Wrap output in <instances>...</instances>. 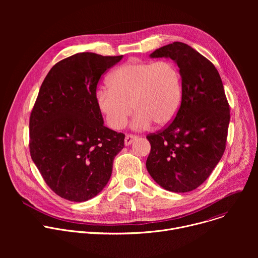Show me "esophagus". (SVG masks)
Wrapping results in <instances>:
<instances>
[{"label":"esophagus","instance_id":"1","mask_svg":"<svg viewBox=\"0 0 258 258\" xmlns=\"http://www.w3.org/2000/svg\"><path fill=\"white\" fill-rule=\"evenodd\" d=\"M138 139L137 136H133V135H126L125 139H124V145L125 146H130L134 141H136Z\"/></svg>","mask_w":258,"mask_h":258}]
</instances>
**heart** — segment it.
Listing matches in <instances>:
<instances>
[{"mask_svg": "<svg viewBox=\"0 0 258 258\" xmlns=\"http://www.w3.org/2000/svg\"><path fill=\"white\" fill-rule=\"evenodd\" d=\"M96 93V102L110 127L121 130L134 110L132 128L166 125L175 117L182 98L181 76L170 61L127 62Z\"/></svg>", "mask_w": 258, "mask_h": 258, "instance_id": "obj_1", "label": "heart"}]
</instances>
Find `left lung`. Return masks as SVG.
<instances>
[{
    "label": "left lung",
    "mask_w": 258,
    "mask_h": 258,
    "mask_svg": "<svg viewBox=\"0 0 258 258\" xmlns=\"http://www.w3.org/2000/svg\"><path fill=\"white\" fill-rule=\"evenodd\" d=\"M150 58H170L179 68L182 98L173 121L147 137L151 151L146 167L160 187L174 193L195 190L222 158L230 107L214 65L187 44L174 42Z\"/></svg>",
    "instance_id": "8db88e82"
}]
</instances>
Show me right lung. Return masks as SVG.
Instances as JSON below:
<instances>
[{
	"label": "right lung",
	"mask_w": 258,
	"mask_h": 258,
	"mask_svg": "<svg viewBox=\"0 0 258 258\" xmlns=\"http://www.w3.org/2000/svg\"><path fill=\"white\" fill-rule=\"evenodd\" d=\"M122 56L83 52L55 64L29 119V150L47 185L75 202L97 196L111 176L124 135L104 126L96 102L103 73Z\"/></svg>",
	"instance_id": "1"
}]
</instances>
